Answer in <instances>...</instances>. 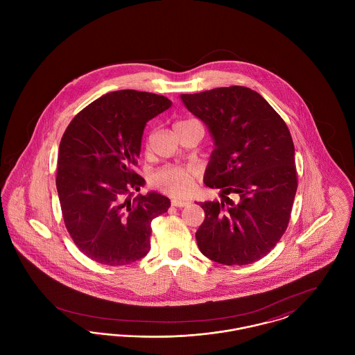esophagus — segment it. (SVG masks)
<instances>
[{
  "mask_svg": "<svg viewBox=\"0 0 355 355\" xmlns=\"http://www.w3.org/2000/svg\"><path fill=\"white\" fill-rule=\"evenodd\" d=\"M171 205L177 206V207H185L189 205V201H186V200H171Z\"/></svg>",
  "mask_w": 355,
  "mask_h": 355,
  "instance_id": "esophagus-1",
  "label": "esophagus"
}]
</instances>
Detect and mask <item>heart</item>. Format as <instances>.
<instances>
[{
	"mask_svg": "<svg viewBox=\"0 0 355 355\" xmlns=\"http://www.w3.org/2000/svg\"><path fill=\"white\" fill-rule=\"evenodd\" d=\"M152 184L170 196L184 197L194 186V174L189 168H164L153 174Z\"/></svg>",
	"mask_w": 355,
	"mask_h": 355,
	"instance_id": "obj_1",
	"label": "heart"
}]
</instances>
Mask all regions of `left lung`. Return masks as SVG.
<instances>
[{
  "label": "left lung",
  "instance_id": "left-lung-1",
  "mask_svg": "<svg viewBox=\"0 0 355 355\" xmlns=\"http://www.w3.org/2000/svg\"><path fill=\"white\" fill-rule=\"evenodd\" d=\"M207 126L214 150L203 182L220 201L201 202L196 238L201 253L222 265H249L284 236L297 191L294 144L285 121L261 94L229 86L181 94ZM230 195L236 196L233 202Z\"/></svg>",
  "mask_w": 355,
  "mask_h": 355
}]
</instances>
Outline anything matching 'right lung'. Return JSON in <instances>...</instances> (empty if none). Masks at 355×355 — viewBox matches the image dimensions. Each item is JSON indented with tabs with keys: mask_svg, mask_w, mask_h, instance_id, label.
Listing matches in <instances>:
<instances>
[{
	"mask_svg": "<svg viewBox=\"0 0 355 355\" xmlns=\"http://www.w3.org/2000/svg\"><path fill=\"white\" fill-rule=\"evenodd\" d=\"M170 106L148 92H110L71 119L61 138L55 185L65 226L77 248L101 265L144 258L152 220L170 207L157 191L130 198L145 185L133 168L146 122Z\"/></svg>",
	"mask_w": 355,
	"mask_h": 355,
	"instance_id": "obj_1",
	"label": "right lung"
}]
</instances>
